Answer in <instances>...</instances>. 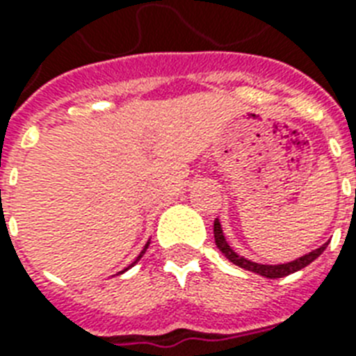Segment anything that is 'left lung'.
I'll return each instance as SVG.
<instances>
[{"mask_svg": "<svg viewBox=\"0 0 356 356\" xmlns=\"http://www.w3.org/2000/svg\"><path fill=\"white\" fill-rule=\"evenodd\" d=\"M214 240H216L218 249H220L233 264L240 266L243 270L253 271V273H259V275L266 277V279H279V277H286L290 275V273H296V271L303 270L305 266H309L310 262H314L327 248V243H323L321 248L314 249V251H310V253L303 254V257H299V259L292 260V262H286V264H259V262H251V260L240 257V254L229 245L225 236H223L222 223H220L218 218L214 220Z\"/></svg>", "mask_w": 356, "mask_h": 356, "instance_id": "1", "label": "left lung"}]
</instances>
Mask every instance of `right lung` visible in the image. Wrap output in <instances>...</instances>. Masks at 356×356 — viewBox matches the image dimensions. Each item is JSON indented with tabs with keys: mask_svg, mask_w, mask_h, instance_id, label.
<instances>
[{
	"mask_svg": "<svg viewBox=\"0 0 356 356\" xmlns=\"http://www.w3.org/2000/svg\"><path fill=\"white\" fill-rule=\"evenodd\" d=\"M147 245H149V242L145 243V245H144V249H142V251H140V254H138V257H136V260H134L133 264L129 266V268H133V266H134V264H136V262H138V260H140V259H142V257H144V253H145V249H147ZM129 268H125V270H123V271H127V270H129ZM123 271H120V273H123Z\"/></svg>",
	"mask_w": 356,
	"mask_h": 356,
	"instance_id": "add662e5",
	"label": "right lung"
}]
</instances>
